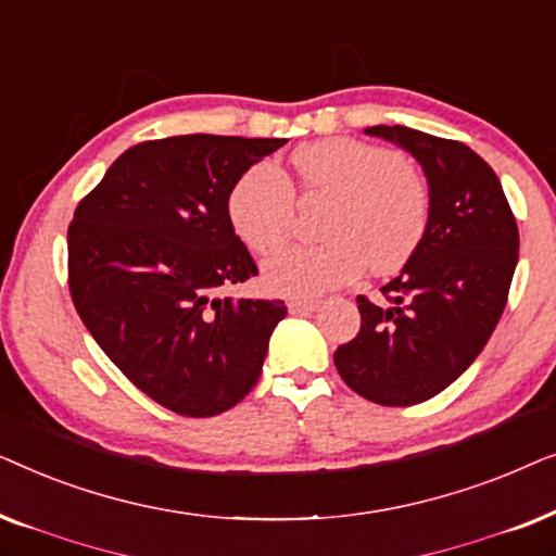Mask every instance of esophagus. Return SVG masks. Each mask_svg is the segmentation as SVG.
Segmentation results:
<instances>
[{
  "label": "esophagus",
  "mask_w": 556,
  "mask_h": 556,
  "mask_svg": "<svg viewBox=\"0 0 556 556\" xmlns=\"http://www.w3.org/2000/svg\"><path fill=\"white\" fill-rule=\"evenodd\" d=\"M316 308H318L316 299H293L288 303V311H291V314H311V311Z\"/></svg>",
  "instance_id": "esophagus-1"
}]
</instances>
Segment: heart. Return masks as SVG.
Masks as SVG:
<instances>
[{
	"label": "heart",
	"mask_w": 556,
	"mask_h": 556,
	"mask_svg": "<svg viewBox=\"0 0 556 556\" xmlns=\"http://www.w3.org/2000/svg\"><path fill=\"white\" fill-rule=\"evenodd\" d=\"M303 200H329L324 245H291L263 265L265 286L283 295H318L352 283L367 268L400 270L428 232L430 187L415 166L390 149L359 139L303 143L291 156ZM227 217L257 255L291 235L295 194L276 164L257 162L235 181Z\"/></svg>",
	"instance_id": "obj_1"
}]
</instances>
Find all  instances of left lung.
<instances>
[{
	"mask_svg": "<svg viewBox=\"0 0 556 556\" xmlns=\"http://www.w3.org/2000/svg\"><path fill=\"white\" fill-rule=\"evenodd\" d=\"M420 162L430 187L428 232L384 303L359 295L362 329L333 352L364 400L407 407L435 397L489 344L519 261V227L496 172L466 143L407 126H371Z\"/></svg>",
	"mask_w": 556,
	"mask_h": 556,
	"instance_id": "left-lung-1",
	"label": "left lung"
}]
</instances>
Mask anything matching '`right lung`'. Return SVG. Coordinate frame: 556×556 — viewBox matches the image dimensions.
<instances>
[{
  "label": "right lung",
  "mask_w": 556,
  "mask_h": 556,
  "mask_svg": "<svg viewBox=\"0 0 556 556\" xmlns=\"http://www.w3.org/2000/svg\"><path fill=\"white\" fill-rule=\"evenodd\" d=\"M286 139L187 134L126 149L67 227L71 299L105 356L143 394L185 417H212L253 390L273 299H217L257 265L235 235L227 197Z\"/></svg>",
  "instance_id": "right-lung-1"
}]
</instances>
